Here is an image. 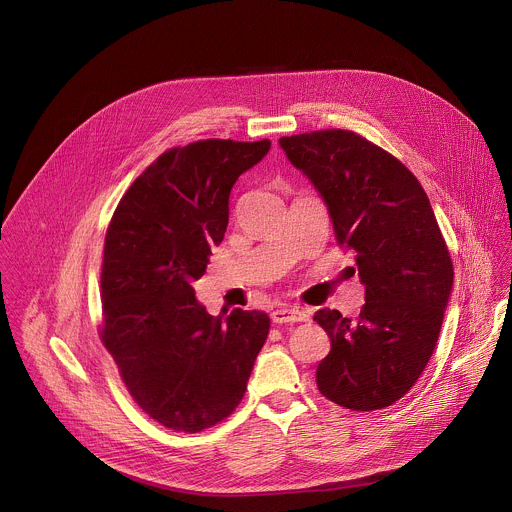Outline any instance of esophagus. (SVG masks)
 I'll return each mask as SVG.
<instances>
[{
	"label": "esophagus",
	"mask_w": 512,
	"mask_h": 512,
	"mask_svg": "<svg viewBox=\"0 0 512 512\" xmlns=\"http://www.w3.org/2000/svg\"><path fill=\"white\" fill-rule=\"evenodd\" d=\"M308 316H310L308 310L299 307L277 308L271 314L273 322H279V324H283V322H305V320H308Z\"/></svg>",
	"instance_id": "34e87169"
}]
</instances>
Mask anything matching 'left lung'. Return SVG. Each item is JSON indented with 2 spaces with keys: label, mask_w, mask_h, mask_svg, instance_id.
Returning a JSON list of instances; mask_svg holds the SVG:
<instances>
[{
  "label": "left lung",
  "mask_w": 512,
  "mask_h": 512,
  "mask_svg": "<svg viewBox=\"0 0 512 512\" xmlns=\"http://www.w3.org/2000/svg\"><path fill=\"white\" fill-rule=\"evenodd\" d=\"M326 204L340 245L356 251L366 303L356 320L320 308L330 336L320 394L354 411L392 406L427 366L453 289V263L417 178L350 130L279 140Z\"/></svg>",
  "instance_id": "obj_1"
}]
</instances>
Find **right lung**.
<instances>
[{"label":"right lung","mask_w":512,"mask_h":512,"mask_svg":"<svg viewBox=\"0 0 512 512\" xmlns=\"http://www.w3.org/2000/svg\"><path fill=\"white\" fill-rule=\"evenodd\" d=\"M269 140H200L164 152L128 188L104 239L103 336L134 402L164 427L198 433L233 413L271 320L196 299L223 241L237 178Z\"/></svg>","instance_id":"right-lung-1"}]
</instances>
